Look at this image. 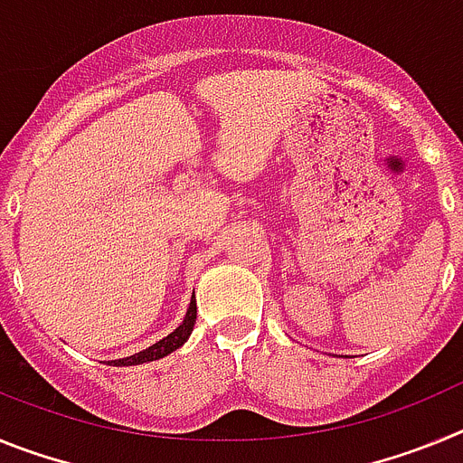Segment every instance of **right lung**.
I'll list each match as a JSON object with an SVG mask.
<instances>
[{"label":"right lung","mask_w":463,"mask_h":463,"mask_svg":"<svg viewBox=\"0 0 463 463\" xmlns=\"http://www.w3.org/2000/svg\"><path fill=\"white\" fill-rule=\"evenodd\" d=\"M194 322H196V298L192 297L190 301V308H187L185 313V320L181 322V325L175 326L174 331H171L169 336H165L162 341L153 343L150 347H146V350H141V353L132 354V357H122V359H110V366H137V364H146V362H155V359H162L166 357V354L175 353L178 347L183 345V343L190 338L192 329H194Z\"/></svg>","instance_id":"1"}]
</instances>
